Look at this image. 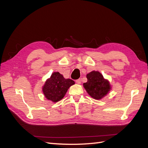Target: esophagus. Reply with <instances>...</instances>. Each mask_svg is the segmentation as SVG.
I'll use <instances>...</instances> for the list:
<instances>
[{
    "instance_id": "obj_1",
    "label": "esophagus",
    "mask_w": 148,
    "mask_h": 148,
    "mask_svg": "<svg viewBox=\"0 0 148 148\" xmlns=\"http://www.w3.org/2000/svg\"><path fill=\"white\" fill-rule=\"evenodd\" d=\"M75 82L77 83V84H81V79H77V80H76V81H75Z\"/></svg>"
}]
</instances>
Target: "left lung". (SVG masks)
<instances>
[{"instance_id": "left-lung-1", "label": "left lung", "mask_w": 148, "mask_h": 148, "mask_svg": "<svg viewBox=\"0 0 148 148\" xmlns=\"http://www.w3.org/2000/svg\"><path fill=\"white\" fill-rule=\"evenodd\" d=\"M88 81L83 83V86L92 98L101 99L110 90V85L108 80L104 78L102 75L97 71H92L86 75Z\"/></svg>"}]
</instances>
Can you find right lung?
I'll return each instance as SVG.
<instances>
[{
	"mask_svg": "<svg viewBox=\"0 0 148 148\" xmlns=\"http://www.w3.org/2000/svg\"><path fill=\"white\" fill-rule=\"evenodd\" d=\"M75 84L71 79H65L59 72H53L42 87V92L48 100L57 102L63 98L68 89Z\"/></svg>",
	"mask_w": 148,
	"mask_h": 148,
	"instance_id": "obj_1",
	"label": "right lung"
}]
</instances>
